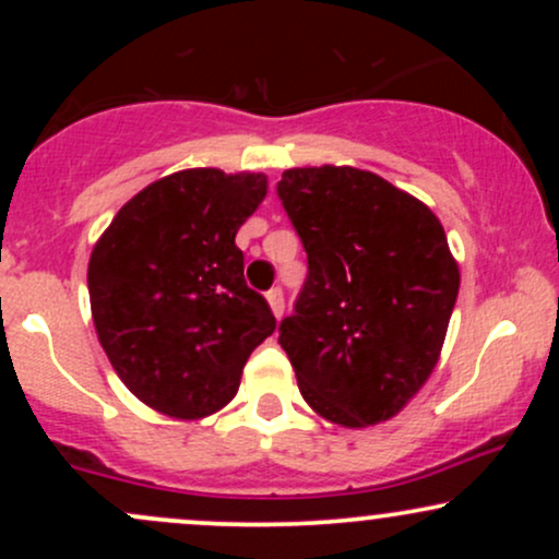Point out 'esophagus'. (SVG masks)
<instances>
[{
  "mask_svg": "<svg viewBox=\"0 0 559 559\" xmlns=\"http://www.w3.org/2000/svg\"><path fill=\"white\" fill-rule=\"evenodd\" d=\"M265 297H267V305H271L273 316L275 318L284 316V292H281V288H271V292H267Z\"/></svg>",
  "mask_w": 559,
  "mask_h": 559,
  "instance_id": "1",
  "label": "esophagus"
}]
</instances>
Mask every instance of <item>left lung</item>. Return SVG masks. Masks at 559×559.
<instances>
[{"label": "left lung", "mask_w": 559, "mask_h": 559, "mask_svg": "<svg viewBox=\"0 0 559 559\" xmlns=\"http://www.w3.org/2000/svg\"><path fill=\"white\" fill-rule=\"evenodd\" d=\"M278 197L310 265L278 336L301 396L344 428L391 420L431 378L457 301L444 226L352 165L284 170Z\"/></svg>", "instance_id": "1"}]
</instances>
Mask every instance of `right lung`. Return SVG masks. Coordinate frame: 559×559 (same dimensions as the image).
Segmentation results:
<instances>
[{"mask_svg": "<svg viewBox=\"0 0 559 559\" xmlns=\"http://www.w3.org/2000/svg\"><path fill=\"white\" fill-rule=\"evenodd\" d=\"M265 194V173H170L128 199L94 243L96 338L128 391L159 415L199 420L226 407L249 355L275 331L236 247Z\"/></svg>", "mask_w": 559, "mask_h": 559, "instance_id": "add662e5", "label": "right lung"}]
</instances>
